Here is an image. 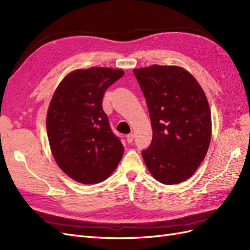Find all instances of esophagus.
Listing matches in <instances>:
<instances>
[{
    "mask_svg": "<svg viewBox=\"0 0 250 250\" xmlns=\"http://www.w3.org/2000/svg\"><path fill=\"white\" fill-rule=\"evenodd\" d=\"M133 138H134V135H133V133H130V134H127V137H126V141H127V143H128V144H130V143H132V142H133Z\"/></svg>",
    "mask_w": 250,
    "mask_h": 250,
    "instance_id": "esophagus-1",
    "label": "esophagus"
}]
</instances>
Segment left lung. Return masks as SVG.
<instances>
[{"label":"left lung","mask_w":250,"mask_h":250,"mask_svg":"<svg viewBox=\"0 0 250 250\" xmlns=\"http://www.w3.org/2000/svg\"><path fill=\"white\" fill-rule=\"evenodd\" d=\"M146 99L152 141L142 151L148 170L164 185L190 178L207 155L210 109L199 83L183 67L153 64L134 69Z\"/></svg>","instance_id":"8db88e82"}]
</instances>
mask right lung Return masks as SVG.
Returning <instances> with one entry per match:
<instances>
[{
	"label": "right lung",
	"mask_w": 250,
	"mask_h": 250,
	"mask_svg": "<svg viewBox=\"0 0 250 250\" xmlns=\"http://www.w3.org/2000/svg\"><path fill=\"white\" fill-rule=\"evenodd\" d=\"M123 75L109 67L76 70L52 97L47 115L52 154L58 167L78 183L106 179L123 156L124 147L102 107L105 90Z\"/></svg>",
	"instance_id": "1"
}]
</instances>
